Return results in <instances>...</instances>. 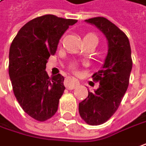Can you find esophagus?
<instances>
[{
  "instance_id": "34e87169",
  "label": "esophagus",
  "mask_w": 146,
  "mask_h": 146,
  "mask_svg": "<svg viewBox=\"0 0 146 146\" xmlns=\"http://www.w3.org/2000/svg\"><path fill=\"white\" fill-rule=\"evenodd\" d=\"M64 85L68 89L73 90L77 86L79 85V82L73 77H68L65 82H64Z\"/></svg>"
}]
</instances>
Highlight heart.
Returning a JSON list of instances; mask_svg holds the SVG:
<instances>
[{"label":"heart","instance_id":"b5f03b06","mask_svg":"<svg viewBox=\"0 0 146 146\" xmlns=\"http://www.w3.org/2000/svg\"><path fill=\"white\" fill-rule=\"evenodd\" d=\"M91 40H95V41H98V37L96 36V34L94 33H87L86 35L84 36V38H83V41H91ZM69 68L74 72V73H78V64H74V63H72L69 64Z\"/></svg>","mask_w":146,"mask_h":146}]
</instances>
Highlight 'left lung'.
I'll use <instances>...</instances> for the list:
<instances>
[{"mask_svg":"<svg viewBox=\"0 0 146 146\" xmlns=\"http://www.w3.org/2000/svg\"><path fill=\"white\" fill-rule=\"evenodd\" d=\"M104 33L109 42V51L101 70L92 78L100 86L79 103V113L92 126L105 123L117 111L129 85L132 60L128 37L117 26L104 17L86 19Z\"/></svg>","mask_w":146,"mask_h":146,"instance_id":"left-lung-1","label":"left lung"}]
</instances>
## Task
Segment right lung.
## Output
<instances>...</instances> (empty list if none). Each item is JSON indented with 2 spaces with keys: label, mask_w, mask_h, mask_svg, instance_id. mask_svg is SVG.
<instances>
[{
  "label": "right lung",
  "mask_w": 146,
  "mask_h": 146,
  "mask_svg": "<svg viewBox=\"0 0 146 146\" xmlns=\"http://www.w3.org/2000/svg\"><path fill=\"white\" fill-rule=\"evenodd\" d=\"M77 21L53 15L37 17L23 26L10 45L13 92L23 111L39 122L54 116L65 89L62 75L48 76L47 60L54 54L64 32Z\"/></svg>",
  "instance_id": "add662e5"
}]
</instances>
